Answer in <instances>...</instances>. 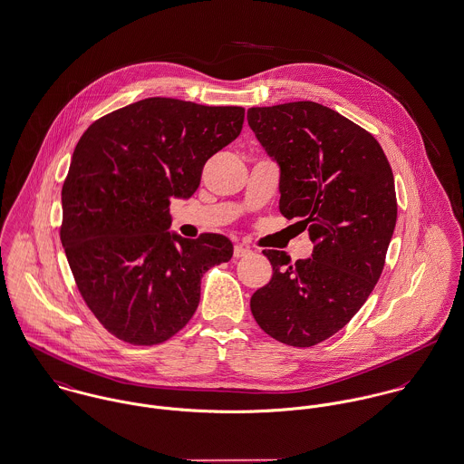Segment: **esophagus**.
I'll return each mask as SVG.
<instances>
[{
    "label": "esophagus",
    "instance_id": "esophagus-1",
    "mask_svg": "<svg viewBox=\"0 0 464 464\" xmlns=\"http://www.w3.org/2000/svg\"><path fill=\"white\" fill-rule=\"evenodd\" d=\"M252 250L250 248H246V246H241V245H237L236 248H234V256L236 258H241V256H246V255H250Z\"/></svg>",
    "mask_w": 464,
    "mask_h": 464
}]
</instances>
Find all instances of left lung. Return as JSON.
I'll list each match as a JSON object with an SVG mask.
<instances>
[{"label": "left lung", "instance_id": "obj_1", "mask_svg": "<svg viewBox=\"0 0 464 464\" xmlns=\"http://www.w3.org/2000/svg\"><path fill=\"white\" fill-rule=\"evenodd\" d=\"M248 124L280 167V212L314 243L295 262L262 252L273 276L250 308L269 337L310 347L342 330L380 280L397 221L393 173L371 132L323 104L250 108Z\"/></svg>", "mask_w": 464, "mask_h": 464}]
</instances>
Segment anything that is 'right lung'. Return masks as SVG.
<instances>
[{"label": "right lung", "instance_id": "1", "mask_svg": "<svg viewBox=\"0 0 464 464\" xmlns=\"http://www.w3.org/2000/svg\"><path fill=\"white\" fill-rule=\"evenodd\" d=\"M241 106L149 97L80 138L62 188V245L99 323L132 345L173 337L193 317L200 280L232 258L221 234H169L171 198H189L204 165L234 141Z\"/></svg>", "mask_w": 464, "mask_h": 464}]
</instances>
